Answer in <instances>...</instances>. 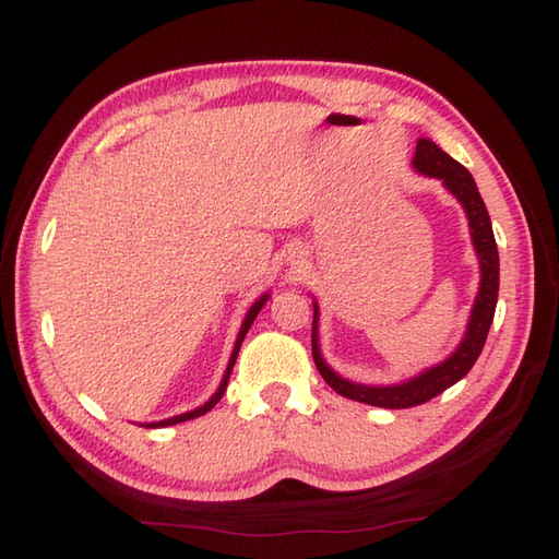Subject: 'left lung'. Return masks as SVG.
Listing matches in <instances>:
<instances>
[{
	"mask_svg": "<svg viewBox=\"0 0 559 559\" xmlns=\"http://www.w3.org/2000/svg\"><path fill=\"white\" fill-rule=\"evenodd\" d=\"M413 168L425 173L427 177H437V180H442L449 192L461 201L463 209H466L471 237L480 259V290H478L476 305H473L466 336H463L459 350L442 365H437L432 370L423 372L420 377L411 379V382H403L396 386L353 384L348 379L338 377L334 370H329V365L322 360L317 346V305H314L312 358L319 374L324 377V382L334 389L336 394L346 396L350 401L370 403V406H379V408L420 406V403L439 396L449 386H454L459 379L466 377L471 372V367L478 360V355L485 346V338H488V331L495 317L497 290H500V254H497V242L492 235L488 209L483 204V197L478 192L476 180H473V175L430 139H420L418 146H415Z\"/></svg>",
	"mask_w": 559,
	"mask_h": 559,
	"instance_id": "obj_1",
	"label": "left lung"
}]
</instances>
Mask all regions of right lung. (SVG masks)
Listing matches in <instances>:
<instances>
[{
	"label": "right lung",
	"mask_w": 559,
	"mask_h": 559,
	"mask_svg": "<svg viewBox=\"0 0 559 559\" xmlns=\"http://www.w3.org/2000/svg\"><path fill=\"white\" fill-rule=\"evenodd\" d=\"M264 302H266V295H264V298H261V300H257V302L252 305V310L247 312V317H245V324H242L240 334H237V341H235V350H233V358H230V362H228V370H225V377H223V382H221V386H218L216 394H213V396L204 403V406L197 408V411H189V413H182V415H175V418L160 420V423H153V425H148V427H168V425H177V423L192 420V418H199V415H204V413H209L213 406H216V403L221 401V396L225 394V386H228V379H230V372H233V365H235L237 353H240V346H242V341H245V334L249 331V326H252V322L257 319V314H259L261 307H264Z\"/></svg>",
	"instance_id": "1"
}]
</instances>
